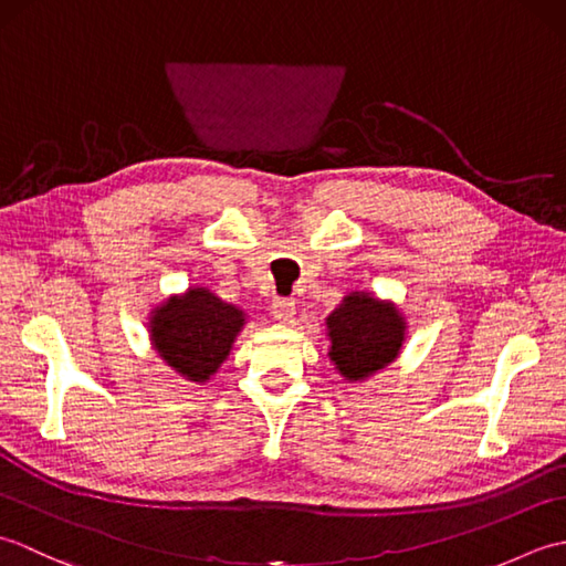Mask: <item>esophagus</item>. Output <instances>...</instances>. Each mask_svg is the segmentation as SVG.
I'll return each instance as SVG.
<instances>
[{"instance_id":"obj_1","label":"esophagus","mask_w":566,"mask_h":566,"mask_svg":"<svg viewBox=\"0 0 566 566\" xmlns=\"http://www.w3.org/2000/svg\"><path fill=\"white\" fill-rule=\"evenodd\" d=\"M270 308H272V316L282 323H292V318L296 314V304L292 302V298H274Z\"/></svg>"}]
</instances>
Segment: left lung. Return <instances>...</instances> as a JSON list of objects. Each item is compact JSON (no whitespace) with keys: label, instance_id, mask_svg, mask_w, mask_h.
<instances>
[{"label":"left lung","instance_id":"1","mask_svg":"<svg viewBox=\"0 0 566 566\" xmlns=\"http://www.w3.org/2000/svg\"><path fill=\"white\" fill-rule=\"evenodd\" d=\"M406 328L394 302H381L369 292L347 294L326 318L331 363L347 381H365L399 357Z\"/></svg>","mask_w":566,"mask_h":566}]
</instances>
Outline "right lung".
I'll use <instances>...</instances> for the list:
<instances>
[{
	"instance_id": "obj_1",
	"label": "right lung",
	"mask_w": 566,
	"mask_h": 566,
	"mask_svg": "<svg viewBox=\"0 0 566 566\" xmlns=\"http://www.w3.org/2000/svg\"><path fill=\"white\" fill-rule=\"evenodd\" d=\"M248 323L245 311L226 304L207 286H189L150 311V343L163 363L195 384L209 381Z\"/></svg>"
}]
</instances>
